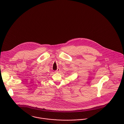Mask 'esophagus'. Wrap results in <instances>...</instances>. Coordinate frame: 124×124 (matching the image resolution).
Returning <instances> with one entry per match:
<instances>
[{"instance_id":"obj_1","label":"esophagus","mask_w":124,"mask_h":124,"mask_svg":"<svg viewBox=\"0 0 124 124\" xmlns=\"http://www.w3.org/2000/svg\"><path fill=\"white\" fill-rule=\"evenodd\" d=\"M60 68H58L57 70L55 71V72L58 73V72H60Z\"/></svg>"}]
</instances>
